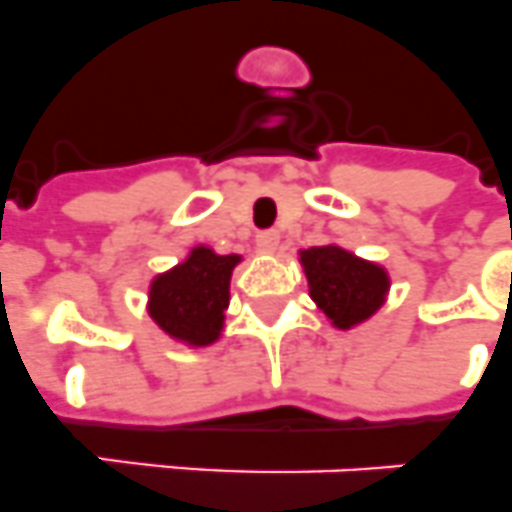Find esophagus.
I'll use <instances>...</instances> for the list:
<instances>
[{"mask_svg": "<svg viewBox=\"0 0 512 512\" xmlns=\"http://www.w3.org/2000/svg\"><path fill=\"white\" fill-rule=\"evenodd\" d=\"M278 242H281V231L278 229H265L257 234V247L263 249V252H276Z\"/></svg>", "mask_w": 512, "mask_h": 512, "instance_id": "1", "label": "esophagus"}]
</instances>
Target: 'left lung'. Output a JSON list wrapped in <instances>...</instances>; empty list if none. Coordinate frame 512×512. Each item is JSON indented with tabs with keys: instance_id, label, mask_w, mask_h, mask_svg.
Returning <instances> with one entry per match:
<instances>
[{
	"instance_id": "left-lung-1",
	"label": "left lung",
	"mask_w": 512,
	"mask_h": 512,
	"mask_svg": "<svg viewBox=\"0 0 512 512\" xmlns=\"http://www.w3.org/2000/svg\"><path fill=\"white\" fill-rule=\"evenodd\" d=\"M312 302L338 330H351L375 315L390 291L388 270L338 244L299 252Z\"/></svg>"
}]
</instances>
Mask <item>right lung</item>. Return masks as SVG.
I'll list each match as a JSON object with an SVG mask.
<instances>
[{
  "label": "right lung",
  "instance_id": "obj_1",
  "mask_svg": "<svg viewBox=\"0 0 512 512\" xmlns=\"http://www.w3.org/2000/svg\"><path fill=\"white\" fill-rule=\"evenodd\" d=\"M239 263V255H218L197 244L182 263L150 281L148 315L174 341L195 349L216 343L229 307L231 273Z\"/></svg>",
  "mask_w": 512,
  "mask_h": 512
}]
</instances>
